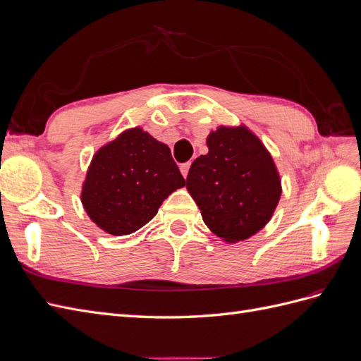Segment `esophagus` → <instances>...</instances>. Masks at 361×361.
I'll use <instances>...</instances> for the list:
<instances>
[{
	"label": "esophagus",
	"instance_id": "34e87169",
	"mask_svg": "<svg viewBox=\"0 0 361 361\" xmlns=\"http://www.w3.org/2000/svg\"><path fill=\"white\" fill-rule=\"evenodd\" d=\"M190 167H191V162H185V164H180V173L183 178L188 176V171H190Z\"/></svg>",
	"mask_w": 361,
	"mask_h": 361
}]
</instances>
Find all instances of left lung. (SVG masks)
<instances>
[{"mask_svg":"<svg viewBox=\"0 0 361 361\" xmlns=\"http://www.w3.org/2000/svg\"><path fill=\"white\" fill-rule=\"evenodd\" d=\"M206 145L209 152L191 164L187 188L216 236L244 241L269 221L280 200L276 164L244 126L218 128Z\"/></svg>","mask_w":361,"mask_h":361,"instance_id":"8db88e82","label":"left lung"}]
</instances>
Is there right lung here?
<instances>
[{"label":"right lung","mask_w":361,"mask_h":361,"mask_svg":"<svg viewBox=\"0 0 361 361\" xmlns=\"http://www.w3.org/2000/svg\"><path fill=\"white\" fill-rule=\"evenodd\" d=\"M183 185L169 146L134 128L97 150L81 200L97 226L122 236L147 224L169 194Z\"/></svg>","instance_id":"obj_1"}]
</instances>
